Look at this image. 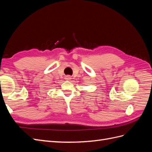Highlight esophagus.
Listing matches in <instances>:
<instances>
[{
  "label": "esophagus",
  "instance_id": "obj_1",
  "mask_svg": "<svg viewBox=\"0 0 152 152\" xmlns=\"http://www.w3.org/2000/svg\"><path fill=\"white\" fill-rule=\"evenodd\" d=\"M71 79H72V78H71V77H70V75H67V76H66V77H65V79H66V80H70Z\"/></svg>",
  "mask_w": 152,
  "mask_h": 152
}]
</instances>
